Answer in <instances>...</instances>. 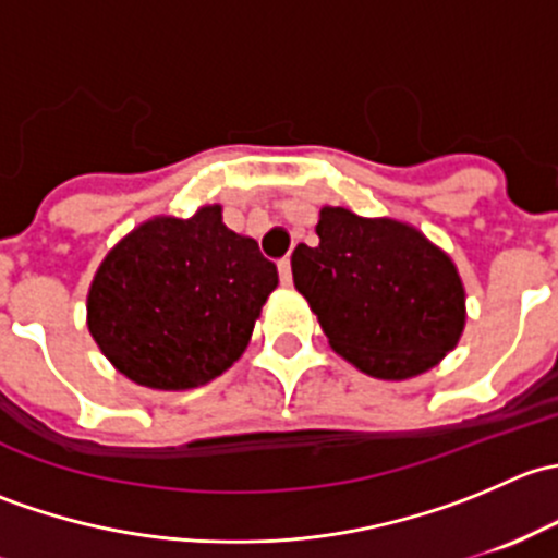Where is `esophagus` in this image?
<instances>
[{
	"instance_id": "esophagus-1",
	"label": "esophagus",
	"mask_w": 558,
	"mask_h": 558,
	"mask_svg": "<svg viewBox=\"0 0 558 558\" xmlns=\"http://www.w3.org/2000/svg\"><path fill=\"white\" fill-rule=\"evenodd\" d=\"M278 272H280V283L289 286L291 283V258H280Z\"/></svg>"
}]
</instances>
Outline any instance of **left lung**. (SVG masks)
<instances>
[{"label": "left lung", "mask_w": 558, "mask_h": 558, "mask_svg": "<svg viewBox=\"0 0 558 558\" xmlns=\"http://www.w3.org/2000/svg\"><path fill=\"white\" fill-rule=\"evenodd\" d=\"M315 234V247H294L291 272L340 356L373 378L404 380L459 342L464 286L418 229L324 207Z\"/></svg>", "instance_id": "8db88e82"}]
</instances>
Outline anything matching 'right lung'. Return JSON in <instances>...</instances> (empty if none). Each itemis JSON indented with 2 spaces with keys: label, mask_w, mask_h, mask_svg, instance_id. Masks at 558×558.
Listing matches in <instances>:
<instances>
[{
  "label": "right lung",
  "mask_w": 558,
  "mask_h": 558,
  "mask_svg": "<svg viewBox=\"0 0 558 558\" xmlns=\"http://www.w3.org/2000/svg\"><path fill=\"white\" fill-rule=\"evenodd\" d=\"M275 286V264L223 227L218 205L154 218L97 269L88 329L129 380L183 391L238 362Z\"/></svg>",
  "instance_id": "add662e5"
}]
</instances>
